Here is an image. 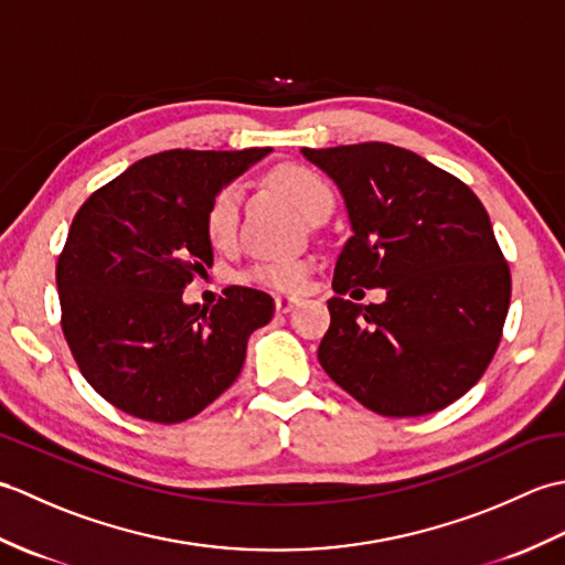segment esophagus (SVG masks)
Here are the masks:
<instances>
[{"instance_id": "34e87169", "label": "esophagus", "mask_w": 565, "mask_h": 565, "mask_svg": "<svg viewBox=\"0 0 565 565\" xmlns=\"http://www.w3.org/2000/svg\"><path fill=\"white\" fill-rule=\"evenodd\" d=\"M276 313H291V310L301 303V298L296 296H276Z\"/></svg>"}]
</instances>
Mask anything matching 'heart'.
<instances>
[{
    "instance_id": "heart-1",
    "label": "heart",
    "mask_w": 565,
    "mask_h": 565,
    "mask_svg": "<svg viewBox=\"0 0 565 565\" xmlns=\"http://www.w3.org/2000/svg\"><path fill=\"white\" fill-rule=\"evenodd\" d=\"M274 184L289 196L296 209L301 211L308 221H320L330 215L334 206L332 189L326 177L303 164H286L271 174ZM237 213H239V191L237 186H225L213 196L206 211V237L213 247H227L233 243L237 231ZM308 262L303 259H264L252 264L247 279L269 286L276 291H298L303 289L308 279Z\"/></svg>"
}]
</instances>
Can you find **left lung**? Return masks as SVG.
Masks as SVG:
<instances>
[{"label": "left lung", "mask_w": 565, "mask_h": 565, "mask_svg": "<svg viewBox=\"0 0 565 565\" xmlns=\"http://www.w3.org/2000/svg\"><path fill=\"white\" fill-rule=\"evenodd\" d=\"M340 186L352 237L334 264L320 366L369 411L437 413L476 386L505 326L512 279L483 203L391 142L303 148ZM387 289L359 307L355 286Z\"/></svg>", "instance_id": "1"}]
</instances>
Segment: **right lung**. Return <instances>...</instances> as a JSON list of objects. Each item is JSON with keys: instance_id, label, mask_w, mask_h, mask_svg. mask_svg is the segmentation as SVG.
I'll return each instance as SVG.
<instances>
[{"instance_id": "add662e5", "label": "right lung", "mask_w": 565, "mask_h": 565, "mask_svg": "<svg viewBox=\"0 0 565 565\" xmlns=\"http://www.w3.org/2000/svg\"><path fill=\"white\" fill-rule=\"evenodd\" d=\"M269 148L164 150L94 191L72 218L55 281L70 352L118 411L174 425L233 386L269 294L227 286L211 308L182 294L213 264L206 211Z\"/></svg>"}]
</instances>
